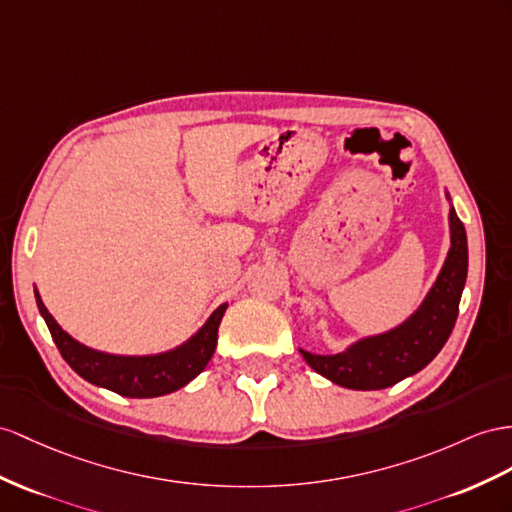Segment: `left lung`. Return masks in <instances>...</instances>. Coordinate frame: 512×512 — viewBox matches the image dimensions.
Segmentation results:
<instances>
[{
  "mask_svg": "<svg viewBox=\"0 0 512 512\" xmlns=\"http://www.w3.org/2000/svg\"><path fill=\"white\" fill-rule=\"evenodd\" d=\"M445 199L450 203L448 257L419 307L393 329L359 337L335 355H316L300 348L311 370L339 387L372 391L404 381L439 355L454 329L467 281V233L454 212L450 192H445Z\"/></svg>",
  "mask_w": 512,
  "mask_h": 512,
  "instance_id": "1",
  "label": "left lung"
}]
</instances>
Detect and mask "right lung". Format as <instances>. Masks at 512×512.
I'll list each match as a JSON object with an SVG mask.
<instances>
[{
    "instance_id": "add662e5",
    "label": "right lung",
    "mask_w": 512,
    "mask_h": 512,
    "mask_svg": "<svg viewBox=\"0 0 512 512\" xmlns=\"http://www.w3.org/2000/svg\"><path fill=\"white\" fill-rule=\"evenodd\" d=\"M34 296L38 311H41L64 361L84 381L110 389L125 398L166 396V393H173L194 381L207 368L209 359L214 357L218 326L229 307L227 303H222L190 339L166 352H157V355H112V352L95 350L77 342L47 311L36 287Z\"/></svg>"
}]
</instances>
